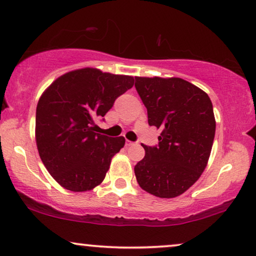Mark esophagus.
I'll return each instance as SVG.
<instances>
[{
  "label": "esophagus",
  "mask_w": 256,
  "mask_h": 256,
  "mask_svg": "<svg viewBox=\"0 0 256 256\" xmlns=\"http://www.w3.org/2000/svg\"><path fill=\"white\" fill-rule=\"evenodd\" d=\"M125 145H126V147H130V146H132V145H134V142H126V144H125Z\"/></svg>",
  "instance_id": "esophagus-1"
}]
</instances>
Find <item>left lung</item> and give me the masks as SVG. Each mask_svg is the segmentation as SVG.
Wrapping results in <instances>:
<instances>
[{
  "mask_svg": "<svg viewBox=\"0 0 256 256\" xmlns=\"http://www.w3.org/2000/svg\"><path fill=\"white\" fill-rule=\"evenodd\" d=\"M136 89L161 130L159 146L142 145L145 156L134 166L140 188L160 198L186 192L206 167L214 139L216 120L210 97L180 78L136 76Z\"/></svg>",
  "mask_w": 256,
  "mask_h": 256,
  "instance_id": "1",
  "label": "left lung"
}]
</instances>
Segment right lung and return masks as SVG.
<instances>
[{
    "label": "right lung",
    "instance_id": "1",
    "mask_svg": "<svg viewBox=\"0 0 256 256\" xmlns=\"http://www.w3.org/2000/svg\"><path fill=\"white\" fill-rule=\"evenodd\" d=\"M132 87V76L86 67L61 75L42 94L36 142L42 164L62 188L84 192L103 182L125 138L96 133L95 120Z\"/></svg>",
    "mask_w": 256,
    "mask_h": 256
}]
</instances>
